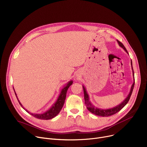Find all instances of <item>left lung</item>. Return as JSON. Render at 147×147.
Returning <instances> with one entry per match:
<instances>
[{"label":"left lung","mask_w":147,"mask_h":147,"mask_svg":"<svg viewBox=\"0 0 147 147\" xmlns=\"http://www.w3.org/2000/svg\"><path fill=\"white\" fill-rule=\"evenodd\" d=\"M117 43L119 44V45L121 47L125 52H126L128 54V52L127 51L126 49L124 47V46L123 45V44L121 42H120V41H119L118 40H117ZM131 68H132V70H133V78H134V82L133 84L131 86V89H130V91L129 94V95H127V96L125 98L121 103H120L118 105H117L116 107L112 108H109V109H100L98 108H96V107H95L94 105H92V103L91 102V101L90 100V96L87 92V90L86 89V88L84 87V86H82L83 87V90H84V99H85V103L86 105V107L87 109L91 113H92L93 114L95 115H98V116H103V117H106V116H109L111 115H113L116 113H117L118 112H119L125 105H126L130 98V96L131 95L133 88H134V83H135V80H134V71H133V65H132V61L131 60Z\"/></svg>","instance_id":"left-lung-1"}]
</instances>
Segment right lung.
Wrapping results in <instances>:
<instances>
[{
  "mask_svg": "<svg viewBox=\"0 0 147 147\" xmlns=\"http://www.w3.org/2000/svg\"><path fill=\"white\" fill-rule=\"evenodd\" d=\"M73 81L71 80L70 81H69L66 85L63 88V89L61 90L60 93L56 100V101L55 102V103H54V104L52 106V107L48 110L47 111H46L45 113H41V114H35V113H30V112H28L27 109H26L22 105V104L20 103V100H18L17 94L14 91V89L13 88V90L14 91V93L16 94V96L17 97V99L20 103V105H21L24 110H26V111L27 112H28V113H30V115H31L32 116H33L34 117L39 119H42V120H49L51 119L53 117H55L56 116H57L59 113L60 112V111H61V109H62L63 107V105L65 103V101L66 99V93L67 91L68 88H69V87L73 84Z\"/></svg>",
  "mask_w": 147,
  "mask_h": 147,
  "instance_id": "right-lung-1",
  "label": "right lung"
}]
</instances>
